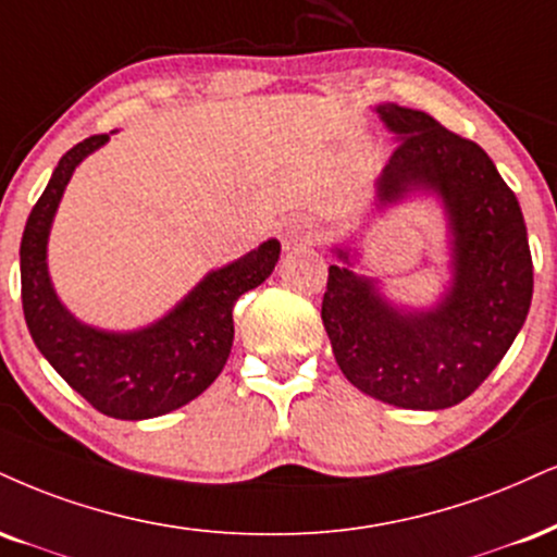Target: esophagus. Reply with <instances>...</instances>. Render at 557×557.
Returning <instances> with one entry per match:
<instances>
[{
    "label": "esophagus",
    "instance_id": "esophagus-1",
    "mask_svg": "<svg viewBox=\"0 0 557 557\" xmlns=\"http://www.w3.org/2000/svg\"><path fill=\"white\" fill-rule=\"evenodd\" d=\"M319 240V225L311 218H290L283 225V246L285 249H296V246H306Z\"/></svg>",
    "mask_w": 557,
    "mask_h": 557
}]
</instances>
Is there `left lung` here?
Here are the masks:
<instances>
[{
  "instance_id": "1",
  "label": "left lung",
  "mask_w": 557,
  "mask_h": 557,
  "mask_svg": "<svg viewBox=\"0 0 557 557\" xmlns=\"http://www.w3.org/2000/svg\"><path fill=\"white\" fill-rule=\"evenodd\" d=\"M376 113L399 145L376 181V207L414 191L435 194L451 233V285L431 308L394 306L379 280L352 272L334 249L321 321L345 379L368 397L405 410L459 405L491 376L524 326L532 253L519 199L472 139L425 111L397 103Z\"/></svg>"
}]
</instances>
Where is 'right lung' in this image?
<instances>
[{
    "mask_svg": "<svg viewBox=\"0 0 557 557\" xmlns=\"http://www.w3.org/2000/svg\"><path fill=\"white\" fill-rule=\"evenodd\" d=\"M106 143L109 134H96L62 156L30 210L20 244L23 313L33 343L79 397L109 418L147 420L178 410L220 376L233 347V306L270 277L280 240H264L259 249L212 270L156 324L137 332L83 324L53 290L46 246L72 173Z\"/></svg>",
    "mask_w": 557,
    "mask_h": 557,
    "instance_id": "right-lung-1",
    "label": "right lung"
}]
</instances>
